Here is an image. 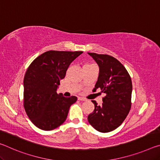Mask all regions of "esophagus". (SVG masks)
<instances>
[{"label": "esophagus", "instance_id": "34e87169", "mask_svg": "<svg viewBox=\"0 0 160 160\" xmlns=\"http://www.w3.org/2000/svg\"><path fill=\"white\" fill-rule=\"evenodd\" d=\"M78 100H80V101H86V99L84 98V97H78Z\"/></svg>", "mask_w": 160, "mask_h": 160}]
</instances>
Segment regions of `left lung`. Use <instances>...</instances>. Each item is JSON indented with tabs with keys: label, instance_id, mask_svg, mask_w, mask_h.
Wrapping results in <instances>:
<instances>
[{
	"label": "left lung",
	"instance_id": "left-lung-1",
	"mask_svg": "<svg viewBox=\"0 0 160 160\" xmlns=\"http://www.w3.org/2000/svg\"><path fill=\"white\" fill-rule=\"evenodd\" d=\"M99 68L92 92L97 89L105 93L102 104L92 100L94 110L88 116L90 125L102 132L112 131L121 125L131 107L132 81L128 71L117 59L107 54L88 53Z\"/></svg>",
	"mask_w": 160,
	"mask_h": 160
}]
</instances>
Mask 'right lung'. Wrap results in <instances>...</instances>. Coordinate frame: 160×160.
Masks as SVG:
<instances>
[{"label": "right lung", "instance_id": "right-lung-1", "mask_svg": "<svg viewBox=\"0 0 160 160\" xmlns=\"http://www.w3.org/2000/svg\"><path fill=\"white\" fill-rule=\"evenodd\" d=\"M82 53L48 51L29 65L24 78V107L37 128L51 131L66 121L78 98L65 97L56 91L70 64Z\"/></svg>", "mask_w": 160, "mask_h": 160}]
</instances>
